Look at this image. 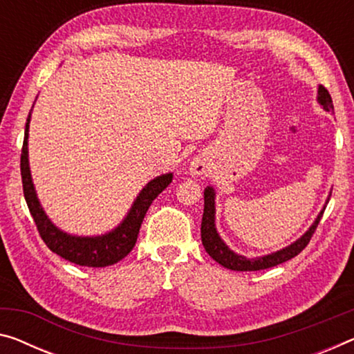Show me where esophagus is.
<instances>
[{
    "instance_id": "esophagus-1",
    "label": "esophagus",
    "mask_w": 354,
    "mask_h": 354,
    "mask_svg": "<svg viewBox=\"0 0 354 354\" xmlns=\"http://www.w3.org/2000/svg\"><path fill=\"white\" fill-rule=\"evenodd\" d=\"M189 171H192L193 176H203V174H205V165L203 161H193L189 165Z\"/></svg>"
}]
</instances>
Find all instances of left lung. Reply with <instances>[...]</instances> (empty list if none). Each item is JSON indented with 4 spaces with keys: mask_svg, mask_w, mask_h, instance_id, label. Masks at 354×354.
Wrapping results in <instances>:
<instances>
[{
    "mask_svg": "<svg viewBox=\"0 0 354 354\" xmlns=\"http://www.w3.org/2000/svg\"><path fill=\"white\" fill-rule=\"evenodd\" d=\"M317 101L326 112L334 113L333 100H330L329 91L326 90L323 85L318 86ZM215 196H216V192L214 187H207L204 189V214H203V223H201V239H203V245L205 248V252L209 253V257L212 259H215L216 263L221 264L223 268L231 269V270H239V272H250V270H263V269L274 268V266H279L288 259L297 257V254L307 247V243L310 242V239H312L315 230H317L318 223L324 214L326 205H328L330 199V192L328 194V198H326L323 209L319 210L317 218H315V221L312 223V226H310L301 237L296 239V241L290 243V245L277 250V252L263 254V257H257V258H248V257H243V254L236 253L234 250L227 247L226 242L220 237L215 225V212H216Z\"/></svg>",
    "mask_w": 354,
    "mask_h": 354,
    "instance_id": "obj_1",
    "label": "left lung"
}]
</instances>
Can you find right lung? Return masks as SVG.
Instances as JSON below:
<instances>
[{"instance_id": "add662e5", "label": "right lung", "mask_w": 354, "mask_h": 354, "mask_svg": "<svg viewBox=\"0 0 354 354\" xmlns=\"http://www.w3.org/2000/svg\"><path fill=\"white\" fill-rule=\"evenodd\" d=\"M32 111V109H31ZM31 111L28 113L25 124L24 149L20 156V171L21 183H24L25 201L28 204L30 214L35 220L37 231H39L42 241L46 245L57 253L58 257L71 261V263L86 266V268H106L123 259L131 252L138 241V234L142 225V220L149 210L150 204L153 203L162 189L172 182V172L161 174V176L151 178V180L140 189L136 196L131 209L124 215V218L104 234L97 236H75L59 227L48 218L44 207L39 203L36 194L35 183H32L30 160H28V136H30V120Z\"/></svg>"}]
</instances>
